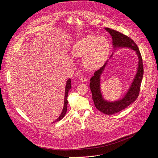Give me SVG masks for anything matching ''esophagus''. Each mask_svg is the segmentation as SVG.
I'll use <instances>...</instances> for the list:
<instances>
[{"mask_svg":"<svg viewBox=\"0 0 158 158\" xmlns=\"http://www.w3.org/2000/svg\"><path fill=\"white\" fill-rule=\"evenodd\" d=\"M80 80H81V81H82V82H85V81H87V79L85 77H81V78L80 79Z\"/></svg>","mask_w":158,"mask_h":158,"instance_id":"1","label":"esophagus"}]
</instances>
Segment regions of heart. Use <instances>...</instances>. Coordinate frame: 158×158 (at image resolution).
I'll return each instance as SVG.
<instances>
[{"mask_svg":"<svg viewBox=\"0 0 158 158\" xmlns=\"http://www.w3.org/2000/svg\"><path fill=\"white\" fill-rule=\"evenodd\" d=\"M109 52L108 40L103 37L87 35L78 40L72 49L74 57H84L83 64L88 69L99 67L106 60Z\"/></svg>","mask_w":158,"mask_h":158,"instance_id":"heart-1","label":"heart"}]
</instances>
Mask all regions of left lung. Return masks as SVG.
<instances>
[{
    "instance_id": "1",
    "label": "left lung",
    "mask_w": 158,
    "mask_h": 158,
    "mask_svg": "<svg viewBox=\"0 0 158 158\" xmlns=\"http://www.w3.org/2000/svg\"><path fill=\"white\" fill-rule=\"evenodd\" d=\"M105 29L112 36L113 45L115 47H126L131 48L136 52L139 57V66L136 76L135 77L127 93L124 98L120 101L114 102H108L102 98L100 91V76L102 73L106 64L97 70L94 73V76L90 79L91 82H90L89 86L92 93L93 100L95 107L102 113L110 115L116 114L124 109L138 98L140 92L141 84L144 74V68L141 54L138 46L134 40L129 37L116 30L110 28H105Z\"/></svg>"
}]
</instances>
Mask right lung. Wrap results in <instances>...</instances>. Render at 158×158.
<instances>
[{
	"label": "right lung",
	"mask_w": 158,
	"mask_h": 158,
	"mask_svg": "<svg viewBox=\"0 0 158 158\" xmlns=\"http://www.w3.org/2000/svg\"><path fill=\"white\" fill-rule=\"evenodd\" d=\"M71 89V79H69L68 81H67L66 83V86H65V97H64V107H63V110L61 112V114L60 115V116L58 118V119H56V121H59L60 120H61L65 115L66 112H67V103H68V101H67V96H68V93L69 91ZM54 122H53L54 123Z\"/></svg>",
	"instance_id": "add662e5"
}]
</instances>
